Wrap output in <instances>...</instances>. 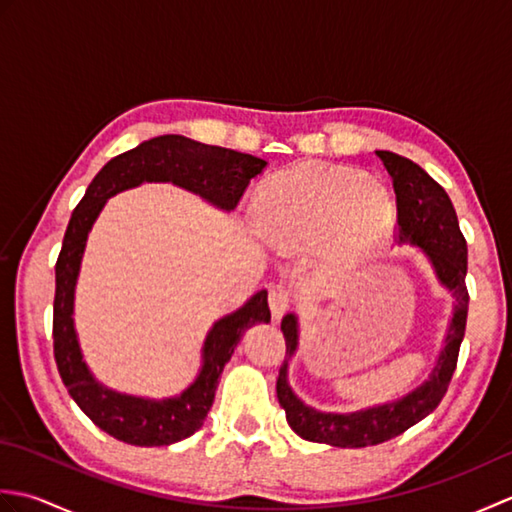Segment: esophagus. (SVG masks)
I'll return each mask as SVG.
<instances>
[{"instance_id":"esophagus-1","label":"esophagus","mask_w":512,"mask_h":512,"mask_svg":"<svg viewBox=\"0 0 512 512\" xmlns=\"http://www.w3.org/2000/svg\"><path fill=\"white\" fill-rule=\"evenodd\" d=\"M268 303H270V312H273V319L279 321L284 314L290 310V292L284 286H273L268 295Z\"/></svg>"}]
</instances>
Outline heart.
<instances>
[{"label": "heart", "instance_id": "1", "mask_svg": "<svg viewBox=\"0 0 512 512\" xmlns=\"http://www.w3.org/2000/svg\"><path fill=\"white\" fill-rule=\"evenodd\" d=\"M396 204L380 180L354 167L301 165L270 178L257 195L268 242L299 250L328 235L334 264L372 257L394 231Z\"/></svg>", "mask_w": 512, "mask_h": 512}]
</instances>
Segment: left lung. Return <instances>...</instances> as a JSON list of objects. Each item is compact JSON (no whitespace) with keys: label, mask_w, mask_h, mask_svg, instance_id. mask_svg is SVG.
Segmentation results:
<instances>
[{"label":"left lung","mask_w":512,"mask_h":512,"mask_svg":"<svg viewBox=\"0 0 512 512\" xmlns=\"http://www.w3.org/2000/svg\"><path fill=\"white\" fill-rule=\"evenodd\" d=\"M394 182L400 244L416 246L429 259L440 286L453 295V317L442 341V350L429 378L409 394L383 405L350 413L319 411L306 405L288 383V363L299 350V317L286 314L281 332L286 339V358L279 369L277 398L286 411L290 429L303 440L330 444L339 449H361L387 442L427 418L447 394L458 365V352L466 330L469 290H466V239L447 191L416 162L394 151H376Z\"/></svg>","instance_id":"1"}]
</instances>
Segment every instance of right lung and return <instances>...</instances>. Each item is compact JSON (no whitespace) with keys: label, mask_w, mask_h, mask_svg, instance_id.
Returning <instances> with one entry per match:
<instances>
[{"label":"right lung","mask_w":512,"mask_h":512,"mask_svg":"<svg viewBox=\"0 0 512 512\" xmlns=\"http://www.w3.org/2000/svg\"><path fill=\"white\" fill-rule=\"evenodd\" d=\"M268 162L242 151L198 143L187 136L167 134L145 140L138 147L112 158L96 173L83 200L76 204L54 266V361L63 385L81 411L96 427L134 447H169L193 436L209 413L224 365L231 361L246 330L270 321L268 292L259 290L244 306L217 319L206 332L202 365L193 383L169 398L121 394L94 378L85 363L79 334L74 328V292L88 235L105 202L116 193L140 187L143 182H171L200 195L220 211H233L250 180Z\"/></svg>","instance_id":"obj_1"}]
</instances>
